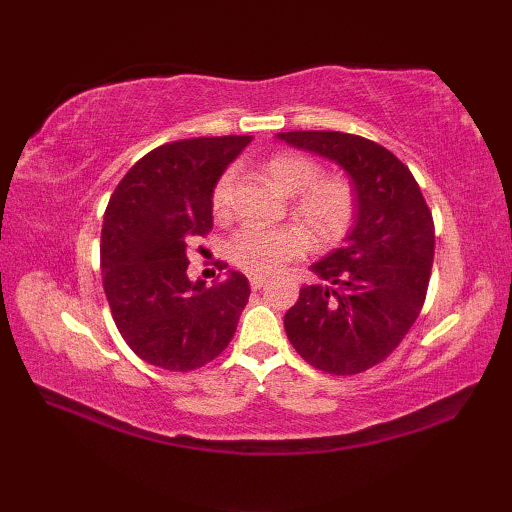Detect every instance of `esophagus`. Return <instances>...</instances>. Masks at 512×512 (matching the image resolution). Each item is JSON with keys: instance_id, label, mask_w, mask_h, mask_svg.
I'll list each match as a JSON object with an SVG mask.
<instances>
[{"instance_id": "34e87169", "label": "esophagus", "mask_w": 512, "mask_h": 512, "mask_svg": "<svg viewBox=\"0 0 512 512\" xmlns=\"http://www.w3.org/2000/svg\"><path fill=\"white\" fill-rule=\"evenodd\" d=\"M248 281H250V288H253V290H259V288H262V286L266 284L268 277H266V275H253V277H250Z\"/></svg>"}]
</instances>
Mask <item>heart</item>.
I'll return each mask as SVG.
<instances>
[{
  "label": "heart",
  "instance_id": "obj_1",
  "mask_svg": "<svg viewBox=\"0 0 512 512\" xmlns=\"http://www.w3.org/2000/svg\"><path fill=\"white\" fill-rule=\"evenodd\" d=\"M264 171L281 193L292 195L290 211L306 226L314 244L332 246L350 233L358 211V195L350 178L321 176L319 162L299 151L275 154L266 160ZM231 182L233 173L226 171L213 187L211 209L217 220L228 215ZM306 231L297 224L242 226L228 239L226 253L246 273H273L306 253Z\"/></svg>",
  "mask_w": 512,
  "mask_h": 512
}]
</instances>
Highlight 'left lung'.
Returning <instances> with one entry per match:
<instances>
[{
    "label": "left lung",
    "mask_w": 512,
    "mask_h": 512,
    "mask_svg": "<svg viewBox=\"0 0 512 512\" xmlns=\"http://www.w3.org/2000/svg\"><path fill=\"white\" fill-rule=\"evenodd\" d=\"M279 138L339 162L358 195L354 228L312 266L319 284L299 290L286 334L321 372L361 374L396 350L424 306L436 248L431 211L405 162L374 140L343 132Z\"/></svg>",
    "instance_id": "obj_1"
}]
</instances>
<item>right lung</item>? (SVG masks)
<instances>
[{"mask_svg": "<svg viewBox=\"0 0 512 512\" xmlns=\"http://www.w3.org/2000/svg\"><path fill=\"white\" fill-rule=\"evenodd\" d=\"M253 136L160 145L118 182L101 231L103 290L136 356L191 372L220 356L237 330L250 286L231 270L222 284L187 277V248L213 228L211 193ZM226 268V266H224Z\"/></svg>", "mask_w": 512, "mask_h": 512, "instance_id": "right-lung-1", "label": "right lung"}]
</instances>
